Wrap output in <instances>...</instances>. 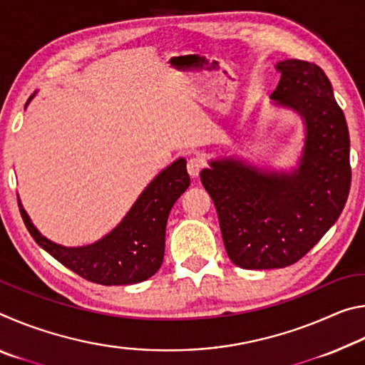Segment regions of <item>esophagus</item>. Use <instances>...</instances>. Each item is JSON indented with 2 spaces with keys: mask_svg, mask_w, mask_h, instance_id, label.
<instances>
[{
  "mask_svg": "<svg viewBox=\"0 0 365 365\" xmlns=\"http://www.w3.org/2000/svg\"><path fill=\"white\" fill-rule=\"evenodd\" d=\"M205 169V160H202L200 156H191L187 163V170L191 178H196L200 175V172Z\"/></svg>",
  "mask_w": 365,
  "mask_h": 365,
  "instance_id": "esophagus-1",
  "label": "esophagus"
}]
</instances>
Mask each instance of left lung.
<instances>
[{
	"label": "left lung",
	"instance_id": "1",
	"mask_svg": "<svg viewBox=\"0 0 365 365\" xmlns=\"http://www.w3.org/2000/svg\"><path fill=\"white\" fill-rule=\"evenodd\" d=\"M277 71L282 77L270 98L306 123L298 168L272 172L224 158L201 170L227 255L242 269L298 262L338 220L351 187L349 132L330 80L299 59L282 61Z\"/></svg>",
	"mask_w": 365,
	"mask_h": 365
}]
</instances>
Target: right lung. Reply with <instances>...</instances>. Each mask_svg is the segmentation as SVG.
Listing matches in <instances>:
<instances>
[{"label": "right lung", "instance_id": "right-lung-1", "mask_svg": "<svg viewBox=\"0 0 365 365\" xmlns=\"http://www.w3.org/2000/svg\"><path fill=\"white\" fill-rule=\"evenodd\" d=\"M188 187L187 160L177 159L148 185L113 232L100 242L80 248H66L49 242L36 230L19 197L17 201L29 233L67 269L100 285H132L148 280L159 270L164 259L169 212Z\"/></svg>", "mask_w": 365, "mask_h": 365}]
</instances>
